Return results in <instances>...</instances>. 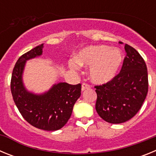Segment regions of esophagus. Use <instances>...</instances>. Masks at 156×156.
Masks as SVG:
<instances>
[{"instance_id":"1","label":"esophagus","mask_w":156,"mask_h":156,"mask_svg":"<svg viewBox=\"0 0 156 156\" xmlns=\"http://www.w3.org/2000/svg\"><path fill=\"white\" fill-rule=\"evenodd\" d=\"M90 86L89 84H87V83H83L82 84V87H81V90H87V89H90Z\"/></svg>"}]
</instances>
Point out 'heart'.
<instances>
[{
  "instance_id": "b5f03b06",
  "label": "heart",
  "mask_w": 156,
  "mask_h": 156,
  "mask_svg": "<svg viewBox=\"0 0 156 156\" xmlns=\"http://www.w3.org/2000/svg\"><path fill=\"white\" fill-rule=\"evenodd\" d=\"M122 62V55L116 48L106 45H92L83 48L69 62L70 68L76 69L78 65L90 66L89 76L92 82L103 84L109 82L118 73Z\"/></svg>"
}]
</instances>
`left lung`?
<instances>
[{
	"instance_id": "left-lung-1",
	"label": "left lung",
	"mask_w": 156,
	"mask_h": 156,
	"mask_svg": "<svg viewBox=\"0 0 156 156\" xmlns=\"http://www.w3.org/2000/svg\"><path fill=\"white\" fill-rule=\"evenodd\" d=\"M126 56L118 75L109 82L95 86V108L109 123H122L133 118L141 108L148 90L147 66L140 54L125 44Z\"/></svg>"
}]
</instances>
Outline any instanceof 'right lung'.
<instances>
[{
  "instance_id": "add662e5",
  "label": "right lung",
  "mask_w": 156,
  "mask_h": 156,
  "mask_svg": "<svg viewBox=\"0 0 156 156\" xmlns=\"http://www.w3.org/2000/svg\"><path fill=\"white\" fill-rule=\"evenodd\" d=\"M44 44L25 53L18 59L12 71L11 91L13 100L23 117L38 129L55 131L66 124L74 104L80 97L81 84L58 83L43 94L27 90L23 80L27 61L42 55Z\"/></svg>"
}]
</instances>
